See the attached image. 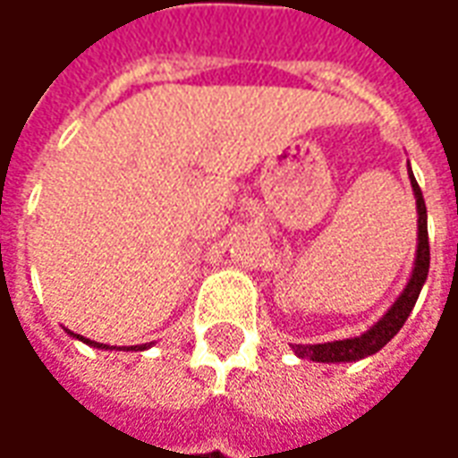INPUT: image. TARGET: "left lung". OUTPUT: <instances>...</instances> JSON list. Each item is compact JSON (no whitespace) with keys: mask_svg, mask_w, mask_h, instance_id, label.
<instances>
[{"mask_svg":"<svg viewBox=\"0 0 458 458\" xmlns=\"http://www.w3.org/2000/svg\"><path fill=\"white\" fill-rule=\"evenodd\" d=\"M409 179H411V189L416 197V214H419V244H416V259L411 279L406 284L399 299L394 301L392 309L381 317L374 327L364 331L361 336L354 339H342V342H327V344H296L292 346L296 356L301 359H311V361H321V364H336V361H359L367 356L377 354L386 344L392 342L403 327V321L409 319L411 309H414L416 299L421 294V286L427 282L428 274V232H427V204L421 197V189L416 184L414 174L409 169Z\"/></svg>","mask_w":458,"mask_h":458,"instance_id":"1","label":"left lung"}]
</instances>
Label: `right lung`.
Listing matches in <instances>:
<instances>
[{
    "mask_svg": "<svg viewBox=\"0 0 458 458\" xmlns=\"http://www.w3.org/2000/svg\"><path fill=\"white\" fill-rule=\"evenodd\" d=\"M69 334H72V336H77L79 342H84V344H89V346H97V349H112V346H109V344H99V342H91V339H84V336H79V334H74V331H69ZM131 349H134V352H141V349H147V344H141V346H129L127 352H131Z\"/></svg>",
    "mask_w": 458,
    "mask_h": 458,
    "instance_id": "obj_1",
    "label": "right lung"
}]
</instances>
